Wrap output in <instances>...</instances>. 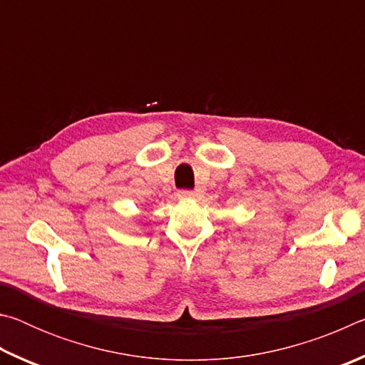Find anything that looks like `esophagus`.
Returning <instances> with one entry per match:
<instances>
[{"instance_id": "obj_1", "label": "esophagus", "mask_w": 365, "mask_h": 365, "mask_svg": "<svg viewBox=\"0 0 365 365\" xmlns=\"http://www.w3.org/2000/svg\"><path fill=\"white\" fill-rule=\"evenodd\" d=\"M178 197H180V200H193L195 193H193V191L183 190V191H178Z\"/></svg>"}]
</instances>
